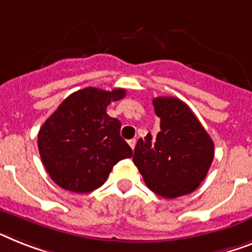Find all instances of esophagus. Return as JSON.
<instances>
[{"instance_id": "1", "label": "esophagus", "mask_w": 252, "mask_h": 252, "mask_svg": "<svg viewBox=\"0 0 252 252\" xmlns=\"http://www.w3.org/2000/svg\"><path fill=\"white\" fill-rule=\"evenodd\" d=\"M128 145L131 147V149H134L135 145H136V139H131V140H128Z\"/></svg>"}]
</instances>
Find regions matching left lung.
I'll return each instance as SVG.
<instances>
[{"label": "left lung", "instance_id": "obj_1", "mask_svg": "<svg viewBox=\"0 0 252 252\" xmlns=\"http://www.w3.org/2000/svg\"><path fill=\"white\" fill-rule=\"evenodd\" d=\"M159 117L155 139H139L134 151L135 166L152 192L165 198L189 194L206 178L214 159V141L190 108L180 99H153Z\"/></svg>", "mask_w": 252, "mask_h": 252}]
</instances>
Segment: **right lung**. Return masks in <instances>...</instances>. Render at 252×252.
Here are the masks:
<instances>
[{"instance_id": "right-lung-1", "label": "right lung", "mask_w": 252, "mask_h": 252, "mask_svg": "<svg viewBox=\"0 0 252 252\" xmlns=\"http://www.w3.org/2000/svg\"><path fill=\"white\" fill-rule=\"evenodd\" d=\"M126 91L86 87L66 97L38 132V151L50 178L63 189L89 193L105 183L118 161L132 156L121 122L107 114Z\"/></svg>"}]
</instances>
